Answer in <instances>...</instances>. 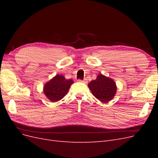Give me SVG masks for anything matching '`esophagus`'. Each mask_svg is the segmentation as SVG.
I'll list each match as a JSON object with an SVG mask.
<instances>
[{
	"label": "esophagus",
	"instance_id": "1",
	"mask_svg": "<svg viewBox=\"0 0 158 158\" xmlns=\"http://www.w3.org/2000/svg\"><path fill=\"white\" fill-rule=\"evenodd\" d=\"M79 82H82V83H84V84H87L88 83V80L86 79L84 80H78Z\"/></svg>",
	"mask_w": 158,
	"mask_h": 158
}]
</instances>
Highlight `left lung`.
I'll list each match as a JSON object with an SVG mask.
<instances>
[{"mask_svg":"<svg viewBox=\"0 0 158 158\" xmlns=\"http://www.w3.org/2000/svg\"><path fill=\"white\" fill-rule=\"evenodd\" d=\"M88 87L94 96L102 102H108L116 94L117 87L114 81L100 74L97 78L91 81Z\"/></svg>","mask_w":158,"mask_h":158,"instance_id":"left-lung-1","label":"left lung"}]
</instances>
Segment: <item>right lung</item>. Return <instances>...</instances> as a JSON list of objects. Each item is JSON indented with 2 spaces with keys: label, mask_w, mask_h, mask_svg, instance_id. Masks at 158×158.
<instances>
[{
  "label": "right lung",
  "mask_w": 158,
  "mask_h": 158,
  "mask_svg": "<svg viewBox=\"0 0 158 158\" xmlns=\"http://www.w3.org/2000/svg\"><path fill=\"white\" fill-rule=\"evenodd\" d=\"M74 83L72 80H66L63 75H56L46 83L44 92L52 102H58L67 94L70 85Z\"/></svg>",
  "instance_id": "right-lung-1"
}]
</instances>
